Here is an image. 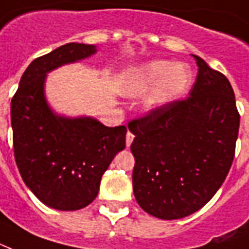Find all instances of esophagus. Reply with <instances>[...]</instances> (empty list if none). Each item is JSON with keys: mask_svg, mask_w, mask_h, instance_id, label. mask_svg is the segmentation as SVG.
Masks as SVG:
<instances>
[{"mask_svg": "<svg viewBox=\"0 0 249 249\" xmlns=\"http://www.w3.org/2000/svg\"><path fill=\"white\" fill-rule=\"evenodd\" d=\"M132 141H133V134L130 133V132H128V133H126V146H130Z\"/></svg>", "mask_w": 249, "mask_h": 249, "instance_id": "1", "label": "esophagus"}]
</instances>
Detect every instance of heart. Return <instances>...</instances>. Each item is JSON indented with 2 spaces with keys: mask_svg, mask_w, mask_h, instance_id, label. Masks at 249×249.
<instances>
[{
  "mask_svg": "<svg viewBox=\"0 0 249 249\" xmlns=\"http://www.w3.org/2000/svg\"><path fill=\"white\" fill-rule=\"evenodd\" d=\"M194 73L187 63L170 60H150L126 70L120 80V92L128 97H139L145 93L149 109H161L178 100L193 84Z\"/></svg>",
  "mask_w": 249,
  "mask_h": 249,
  "instance_id": "obj_1",
  "label": "heart"
}]
</instances>
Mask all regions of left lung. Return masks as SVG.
<instances>
[{"instance_id":"obj_1","label":"left lung","mask_w":249,"mask_h":249,"mask_svg":"<svg viewBox=\"0 0 249 249\" xmlns=\"http://www.w3.org/2000/svg\"><path fill=\"white\" fill-rule=\"evenodd\" d=\"M193 56L199 70L189 96L129 124L134 198L165 220L189 216L213 198L232 165L239 133L228 79Z\"/></svg>"}]
</instances>
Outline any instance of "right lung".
I'll list each match as a JSON object with an SVG mask.
<instances>
[{
	"label": "right lung",
	"mask_w": 249,
	"mask_h": 249,
	"mask_svg": "<svg viewBox=\"0 0 249 249\" xmlns=\"http://www.w3.org/2000/svg\"><path fill=\"white\" fill-rule=\"evenodd\" d=\"M97 53L95 45L67 43L33 60L12 99L14 156L25 185L51 209L75 211L95 199L101 177L125 148L126 128L91 116L55 112L46 97L47 75Z\"/></svg>",
	"instance_id": "obj_1"
}]
</instances>
